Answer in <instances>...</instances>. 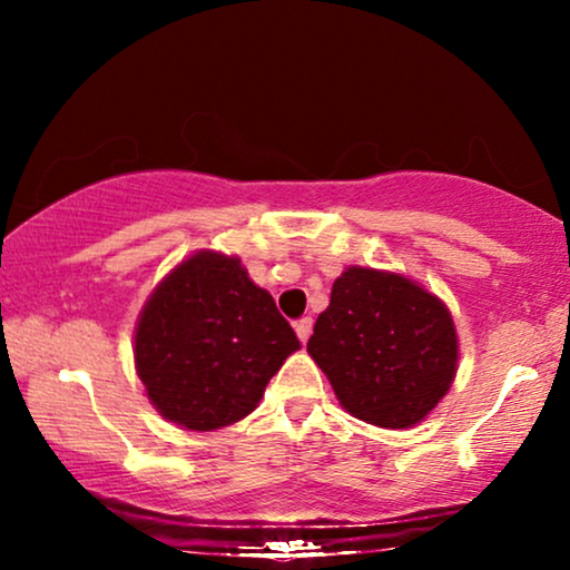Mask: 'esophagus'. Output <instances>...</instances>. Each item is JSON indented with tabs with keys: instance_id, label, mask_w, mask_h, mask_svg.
Returning a JSON list of instances; mask_svg holds the SVG:
<instances>
[{
	"instance_id": "obj_1",
	"label": "esophagus",
	"mask_w": 570,
	"mask_h": 570,
	"mask_svg": "<svg viewBox=\"0 0 570 570\" xmlns=\"http://www.w3.org/2000/svg\"><path fill=\"white\" fill-rule=\"evenodd\" d=\"M311 330H314V318H311V316L301 318V322H295V334H298L301 342H308Z\"/></svg>"
}]
</instances>
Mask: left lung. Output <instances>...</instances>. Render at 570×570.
Returning <instances> with one entry per match:
<instances>
[{
	"instance_id": "8db88e82",
	"label": "left lung",
	"mask_w": 570,
	"mask_h": 570,
	"mask_svg": "<svg viewBox=\"0 0 570 570\" xmlns=\"http://www.w3.org/2000/svg\"><path fill=\"white\" fill-rule=\"evenodd\" d=\"M308 355L342 410L371 425L407 431L454 384L459 334L446 303L415 279L353 264L334 279Z\"/></svg>"
}]
</instances>
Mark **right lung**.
Returning a JSON list of instances; mask_svg holds the SVG:
<instances>
[{
  "label": "right lung",
  "instance_id": "add662e5",
  "mask_svg": "<svg viewBox=\"0 0 570 570\" xmlns=\"http://www.w3.org/2000/svg\"><path fill=\"white\" fill-rule=\"evenodd\" d=\"M131 350L153 407L207 433L254 412L301 342L238 256L202 248L155 285Z\"/></svg>",
  "mask_w": 570,
  "mask_h": 570
}]
</instances>
